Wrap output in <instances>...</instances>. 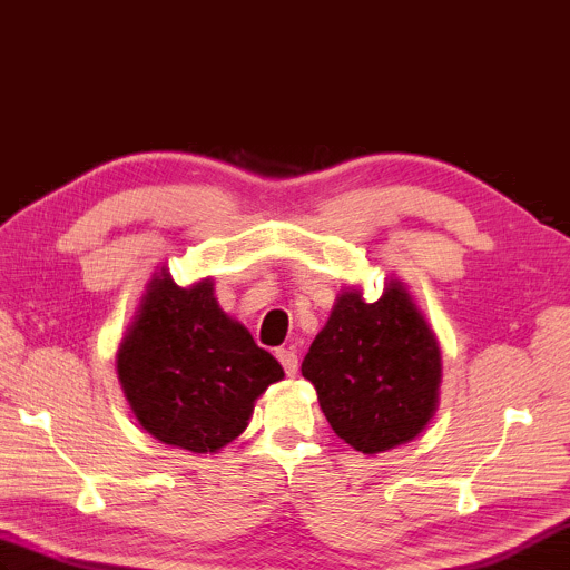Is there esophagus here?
<instances>
[{"mask_svg":"<svg viewBox=\"0 0 570 570\" xmlns=\"http://www.w3.org/2000/svg\"><path fill=\"white\" fill-rule=\"evenodd\" d=\"M276 360L282 362L286 376H296L298 372V356L294 350H276Z\"/></svg>","mask_w":570,"mask_h":570,"instance_id":"1","label":"esophagus"}]
</instances>
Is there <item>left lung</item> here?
<instances>
[{"mask_svg": "<svg viewBox=\"0 0 570 570\" xmlns=\"http://www.w3.org/2000/svg\"><path fill=\"white\" fill-rule=\"evenodd\" d=\"M330 428L362 454L413 442L440 405L442 352L407 286L391 276L379 301L345 286L301 364Z\"/></svg>", "mask_w": 570, "mask_h": 570, "instance_id": "8db88e82", "label": "left lung"}]
</instances>
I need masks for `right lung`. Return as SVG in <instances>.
<instances>
[{"label":"right lung","instance_id":"add662e5","mask_svg":"<svg viewBox=\"0 0 570 570\" xmlns=\"http://www.w3.org/2000/svg\"><path fill=\"white\" fill-rule=\"evenodd\" d=\"M116 372L140 428L167 446L218 454L245 432L282 364L225 313L204 276L179 286L157 267L118 342Z\"/></svg>","mask_w":570,"mask_h":570}]
</instances>
